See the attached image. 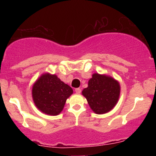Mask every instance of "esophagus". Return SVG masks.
<instances>
[{
  "label": "esophagus",
  "mask_w": 156,
  "mask_h": 156,
  "mask_svg": "<svg viewBox=\"0 0 156 156\" xmlns=\"http://www.w3.org/2000/svg\"><path fill=\"white\" fill-rule=\"evenodd\" d=\"M75 92L77 94H80L81 93V89L80 88H76Z\"/></svg>",
  "instance_id": "1"
}]
</instances>
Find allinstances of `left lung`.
Masks as SVG:
<instances>
[{
    "instance_id": "1",
    "label": "left lung",
    "mask_w": 156,
    "mask_h": 156,
    "mask_svg": "<svg viewBox=\"0 0 156 156\" xmlns=\"http://www.w3.org/2000/svg\"><path fill=\"white\" fill-rule=\"evenodd\" d=\"M82 94L96 114H105L111 111L117 104L120 95L119 83L105 74L94 73L88 81V87Z\"/></svg>"
}]
</instances>
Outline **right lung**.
Wrapping results in <instances>:
<instances>
[{"label": "right lung", "mask_w": 156, "mask_h": 156, "mask_svg": "<svg viewBox=\"0 0 156 156\" xmlns=\"http://www.w3.org/2000/svg\"><path fill=\"white\" fill-rule=\"evenodd\" d=\"M73 90L55 74L43 73L32 88V97L37 108L43 113L57 115L63 110L67 98Z\"/></svg>", "instance_id": "1"}]
</instances>
